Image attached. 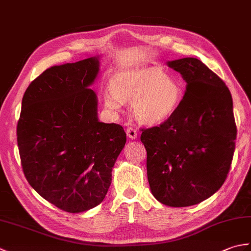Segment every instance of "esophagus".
<instances>
[{
  "instance_id": "obj_1",
  "label": "esophagus",
  "mask_w": 251,
  "mask_h": 251,
  "mask_svg": "<svg viewBox=\"0 0 251 251\" xmlns=\"http://www.w3.org/2000/svg\"><path fill=\"white\" fill-rule=\"evenodd\" d=\"M126 134L131 139H136L137 138V130L134 128V127H128V128L126 129Z\"/></svg>"
}]
</instances>
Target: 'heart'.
Returning a JSON list of instances; mask_svg holds the SVG:
<instances>
[{
	"mask_svg": "<svg viewBox=\"0 0 251 251\" xmlns=\"http://www.w3.org/2000/svg\"><path fill=\"white\" fill-rule=\"evenodd\" d=\"M181 99L179 83L153 69L117 74L112 81V89L104 93V103L110 110H120L125 101L132 102L135 117L146 125L167 120Z\"/></svg>",
	"mask_w": 251,
	"mask_h": 251,
	"instance_id": "obj_1",
	"label": "heart"
}]
</instances>
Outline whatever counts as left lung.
Returning a JSON list of instances; mask_svg holds the SVG:
<instances>
[{
	"label": "left lung",
	"instance_id": "obj_1",
	"mask_svg": "<svg viewBox=\"0 0 251 251\" xmlns=\"http://www.w3.org/2000/svg\"><path fill=\"white\" fill-rule=\"evenodd\" d=\"M186 82L182 100L159 126L142 128L152 194L188 207L219 190L230 172L237 128L226 83L196 58L169 61Z\"/></svg>",
	"mask_w": 251,
	"mask_h": 251
}]
</instances>
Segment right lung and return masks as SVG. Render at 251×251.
Segmentation results:
<instances>
[{"label":"right lung","mask_w":251,"mask_h":251,"mask_svg":"<svg viewBox=\"0 0 251 251\" xmlns=\"http://www.w3.org/2000/svg\"><path fill=\"white\" fill-rule=\"evenodd\" d=\"M98 71L97 58L46 69L26 88L17 124L25 179L72 214L103 201L126 143L121 125L98 121L97 97L89 88Z\"/></svg>","instance_id":"1"}]
</instances>
